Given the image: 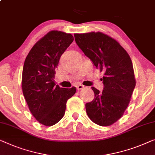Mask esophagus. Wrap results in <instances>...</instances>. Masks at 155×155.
Segmentation results:
<instances>
[{
  "mask_svg": "<svg viewBox=\"0 0 155 155\" xmlns=\"http://www.w3.org/2000/svg\"><path fill=\"white\" fill-rule=\"evenodd\" d=\"M76 88H77L78 91H79V90H81V89H82L83 88H84V86H83L82 84H79L76 87Z\"/></svg>",
  "mask_w": 155,
  "mask_h": 155,
  "instance_id": "obj_1",
  "label": "esophagus"
}]
</instances>
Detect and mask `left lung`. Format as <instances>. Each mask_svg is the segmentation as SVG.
<instances>
[{"label":"left lung","instance_id":"8db88e82","mask_svg":"<svg viewBox=\"0 0 155 155\" xmlns=\"http://www.w3.org/2000/svg\"><path fill=\"white\" fill-rule=\"evenodd\" d=\"M75 42L100 72H104L102 92L92 87L95 97L85 105L95 124L110 126L120 120L129 104L136 86L131 59L113 38L101 32L75 33Z\"/></svg>","mask_w":155,"mask_h":155}]
</instances>
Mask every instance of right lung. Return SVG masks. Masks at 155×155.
<instances>
[{"mask_svg": "<svg viewBox=\"0 0 155 155\" xmlns=\"http://www.w3.org/2000/svg\"><path fill=\"white\" fill-rule=\"evenodd\" d=\"M74 40L71 33L51 31L28 54L22 72L21 88L29 110L40 124L51 127L61 120L66 102L76 88L55 86V69L60 57Z\"/></svg>", "mask_w": 155, "mask_h": 155, "instance_id": "right-lung-1", "label": "right lung"}]
</instances>
